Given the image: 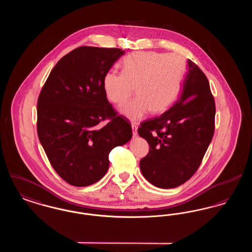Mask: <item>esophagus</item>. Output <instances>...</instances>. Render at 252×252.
I'll list each match as a JSON object with an SVG mask.
<instances>
[{
	"mask_svg": "<svg viewBox=\"0 0 252 252\" xmlns=\"http://www.w3.org/2000/svg\"><path fill=\"white\" fill-rule=\"evenodd\" d=\"M132 134H133V137H137L138 135V125L136 123H132Z\"/></svg>",
	"mask_w": 252,
	"mask_h": 252,
	"instance_id": "esophagus-1",
	"label": "esophagus"
}]
</instances>
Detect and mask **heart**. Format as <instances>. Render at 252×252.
I'll return each instance as SVG.
<instances>
[{
	"label": "heart",
	"instance_id": "obj_1",
	"mask_svg": "<svg viewBox=\"0 0 252 252\" xmlns=\"http://www.w3.org/2000/svg\"><path fill=\"white\" fill-rule=\"evenodd\" d=\"M179 54L136 52L122 62V72L109 71L104 76V91L108 100L123 104L134 93L137 96L120 108L130 120H139L150 110H166L179 94L184 71Z\"/></svg>",
	"mask_w": 252,
	"mask_h": 252
}]
</instances>
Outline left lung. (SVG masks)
I'll return each instance as SVG.
<instances>
[{
    "mask_svg": "<svg viewBox=\"0 0 252 252\" xmlns=\"http://www.w3.org/2000/svg\"><path fill=\"white\" fill-rule=\"evenodd\" d=\"M180 99L162 115L144 121L139 135L149 144L140 161L144 178L158 188L178 187L200 166L215 132L216 103L200 68L188 60Z\"/></svg>",
    "mask_w": 252,
    "mask_h": 252,
    "instance_id": "1",
    "label": "left lung"
}]
</instances>
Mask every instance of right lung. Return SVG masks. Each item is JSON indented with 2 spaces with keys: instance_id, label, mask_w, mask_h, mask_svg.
<instances>
[{
  "instance_id": "add662e5",
  "label": "right lung",
  "mask_w": 252,
  "mask_h": 252,
  "mask_svg": "<svg viewBox=\"0 0 252 252\" xmlns=\"http://www.w3.org/2000/svg\"><path fill=\"white\" fill-rule=\"evenodd\" d=\"M124 54L119 48L74 49L56 64L38 96L39 142L55 171L72 186L101 180L110 151L131 139V124L112 108L103 86ZM107 119L105 127L96 126Z\"/></svg>"
}]
</instances>
